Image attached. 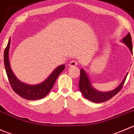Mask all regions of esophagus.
Listing matches in <instances>:
<instances>
[{"mask_svg":"<svg viewBox=\"0 0 134 134\" xmlns=\"http://www.w3.org/2000/svg\"><path fill=\"white\" fill-rule=\"evenodd\" d=\"M77 65H78V63L75 61H71L69 63V66L71 67H76V66H77Z\"/></svg>","mask_w":134,"mask_h":134,"instance_id":"esophagus-1","label":"esophagus"}]
</instances>
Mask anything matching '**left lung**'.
I'll return each instance as SVG.
<instances>
[{
    "label": "left lung",
    "mask_w": 134,
    "mask_h": 134,
    "mask_svg": "<svg viewBox=\"0 0 134 134\" xmlns=\"http://www.w3.org/2000/svg\"><path fill=\"white\" fill-rule=\"evenodd\" d=\"M121 42L125 43L129 47L131 53H132V38H131L130 33H128L127 35L122 39ZM128 74L129 72H127L121 83L115 89L110 91H107V92H101V91H98L92 87L87 73L83 69H80V81H79V88L85 98L88 100L94 103H98L105 102V101L111 99L117 93L119 92V91L123 87Z\"/></svg>",
    "instance_id": "1"
}]
</instances>
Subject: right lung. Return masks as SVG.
Wrapping results in <instances>:
<instances>
[{
	"mask_svg": "<svg viewBox=\"0 0 134 134\" xmlns=\"http://www.w3.org/2000/svg\"><path fill=\"white\" fill-rule=\"evenodd\" d=\"M11 38L8 42L4 53V62L5 69L12 89L18 95L27 100H36L44 98L53 88L56 79L60 73L64 70V64L57 67L42 83L36 85H29L22 82L16 78L11 68L9 60V51L10 48Z\"/></svg>",
	"mask_w": 134,
	"mask_h": 134,
	"instance_id": "1",
	"label": "right lung"
}]
</instances>
